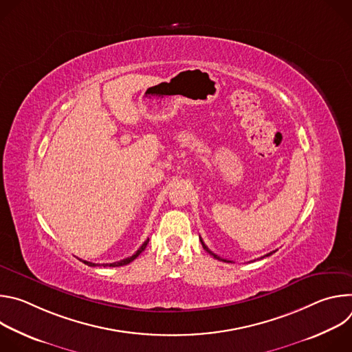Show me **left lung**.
<instances>
[{"instance_id": "left-lung-1", "label": "left lung", "mask_w": 352, "mask_h": 352, "mask_svg": "<svg viewBox=\"0 0 352 352\" xmlns=\"http://www.w3.org/2000/svg\"><path fill=\"white\" fill-rule=\"evenodd\" d=\"M200 242H202V246H204V248H205V250H206V252H209V254H210V255H212V256H214V258H216V259H219V261H223V262H230V261H227V259H223V258H220V256H217V255H216V254H213V252H212V250H210V249H209V248H208V246H206V245H205V242H204V239H202V238H200ZM272 254H273V252H270V254H267V255H265V256H270V255H272ZM265 256H263V258H265ZM261 259H262V258H261Z\"/></svg>"}]
</instances>
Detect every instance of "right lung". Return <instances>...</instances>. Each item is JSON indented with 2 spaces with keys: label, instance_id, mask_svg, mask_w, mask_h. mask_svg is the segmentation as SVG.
<instances>
[{
  "label": "right lung",
  "instance_id": "1",
  "mask_svg": "<svg viewBox=\"0 0 352 352\" xmlns=\"http://www.w3.org/2000/svg\"><path fill=\"white\" fill-rule=\"evenodd\" d=\"M147 243H148V239H146L143 243H142V246L136 250V252L132 255V256H129V258H126V259H122V261H120V262H114V263H103V265H100V263H91V262H86V261H82L85 265H87V266H91V267H94V266H103V267H107V266H110V267H117V266H125V265H128V263H131L132 261H135L143 250H144V248L147 246Z\"/></svg>",
  "mask_w": 352,
  "mask_h": 352
}]
</instances>
